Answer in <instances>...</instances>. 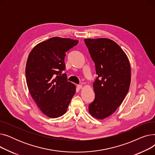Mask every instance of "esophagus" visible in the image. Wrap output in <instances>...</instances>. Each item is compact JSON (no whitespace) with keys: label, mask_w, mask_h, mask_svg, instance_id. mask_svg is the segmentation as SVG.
Instances as JSON below:
<instances>
[{"label":"esophagus","mask_w":155,"mask_h":155,"mask_svg":"<svg viewBox=\"0 0 155 155\" xmlns=\"http://www.w3.org/2000/svg\"><path fill=\"white\" fill-rule=\"evenodd\" d=\"M77 87H78V89H81V88H82L83 86H82V85H77Z\"/></svg>","instance_id":"1"}]
</instances>
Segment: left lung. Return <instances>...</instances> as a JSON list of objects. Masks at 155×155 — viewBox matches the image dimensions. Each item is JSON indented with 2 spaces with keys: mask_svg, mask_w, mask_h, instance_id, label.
I'll list each match as a JSON object with an SVG mask.
<instances>
[{
  "mask_svg": "<svg viewBox=\"0 0 155 155\" xmlns=\"http://www.w3.org/2000/svg\"><path fill=\"white\" fill-rule=\"evenodd\" d=\"M84 41L98 76L93 84L95 99L88 111L94 117L104 119L116 111L128 92L130 63L124 51L111 39H85Z\"/></svg>",
  "mask_w": 155,
  "mask_h": 155,
  "instance_id": "1",
  "label": "left lung"
}]
</instances>
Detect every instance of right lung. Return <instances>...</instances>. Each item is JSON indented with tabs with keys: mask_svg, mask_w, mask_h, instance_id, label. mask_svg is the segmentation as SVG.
Instances as JSON below:
<instances>
[{
	"mask_svg": "<svg viewBox=\"0 0 155 155\" xmlns=\"http://www.w3.org/2000/svg\"><path fill=\"white\" fill-rule=\"evenodd\" d=\"M78 43V40L53 37L38 44L29 54L26 66L28 90L49 117L63 115L75 93V85L61 72L65 69L66 53Z\"/></svg>",
	"mask_w": 155,
	"mask_h": 155,
	"instance_id": "1",
	"label": "right lung"
}]
</instances>
